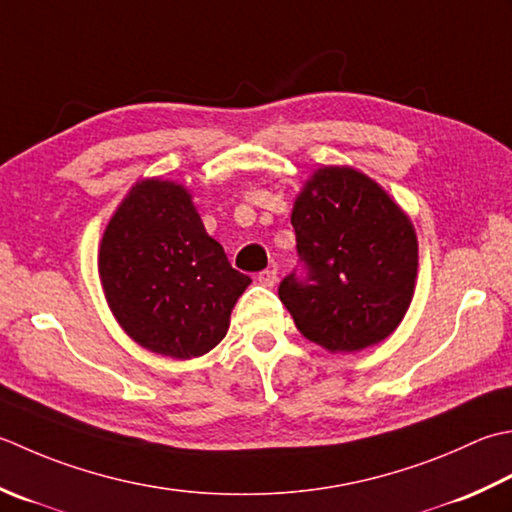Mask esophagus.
<instances>
[{
	"label": "esophagus",
	"mask_w": 512,
	"mask_h": 512,
	"mask_svg": "<svg viewBox=\"0 0 512 512\" xmlns=\"http://www.w3.org/2000/svg\"><path fill=\"white\" fill-rule=\"evenodd\" d=\"M277 270L275 268H268V270H262V273H259V284L262 286H268V288H273L275 284H277Z\"/></svg>",
	"instance_id": "esophagus-1"
}]
</instances>
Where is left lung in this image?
Instances as JSON below:
<instances>
[{"mask_svg":"<svg viewBox=\"0 0 512 512\" xmlns=\"http://www.w3.org/2000/svg\"><path fill=\"white\" fill-rule=\"evenodd\" d=\"M299 257L279 299L310 342L355 353L384 342L413 302L419 246L410 217L375 179L353 166H322L293 204Z\"/></svg>","mask_w":512,"mask_h":512,"instance_id":"obj_1","label":"left lung"}]
</instances>
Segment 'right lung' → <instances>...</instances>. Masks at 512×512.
Returning <instances> with one entry per match:
<instances>
[{"instance_id":"right-lung-1","label":"right lung","mask_w":512,"mask_h":512,"mask_svg":"<svg viewBox=\"0 0 512 512\" xmlns=\"http://www.w3.org/2000/svg\"><path fill=\"white\" fill-rule=\"evenodd\" d=\"M97 268L124 333L173 359L202 357L222 342L250 284L206 233L186 184L162 177L128 190L99 242Z\"/></svg>"}]
</instances>
